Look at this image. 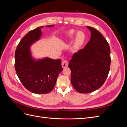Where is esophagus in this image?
Returning <instances> with one entry per match:
<instances>
[{
    "label": "esophagus",
    "mask_w": 127,
    "mask_h": 127,
    "mask_svg": "<svg viewBox=\"0 0 127 127\" xmlns=\"http://www.w3.org/2000/svg\"><path fill=\"white\" fill-rule=\"evenodd\" d=\"M62 64L63 68H64L68 67V61L67 60H63L62 61V64Z\"/></svg>",
    "instance_id": "esophagus-1"
}]
</instances>
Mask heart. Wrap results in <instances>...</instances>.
<instances>
[{"label":"heart","mask_w":127,"mask_h":127,"mask_svg":"<svg viewBox=\"0 0 127 127\" xmlns=\"http://www.w3.org/2000/svg\"><path fill=\"white\" fill-rule=\"evenodd\" d=\"M76 33V31H71L69 33L67 36L68 39L69 40L72 39V37L75 35ZM85 40V34L82 31L78 32L76 34L75 39L74 40V46H73V47H74V48L77 49L78 47H79L80 45H82L84 43Z\"/></svg>","instance_id":"heart-1"}]
</instances>
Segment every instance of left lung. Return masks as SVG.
Listing matches in <instances>:
<instances>
[{
    "mask_svg": "<svg viewBox=\"0 0 127 127\" xmlns=\"http://www.w3.org/2000/svg\"><path fill=\"white\" fill-rule=\"evenodd\" d=\"M87 28L91 32L90 41L73 55L68 64L71 83L80 93H91L100 88L110 69V48L107 41L98 30Z\"/></svg>",
    "mask_w": 127,
    "mask_h": 127,
    "instance_id": "left-lung-1",
    "label": "left lung"
}]
</instances>
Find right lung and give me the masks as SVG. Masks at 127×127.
Instances as JSON below:
<instances>
[{"label":"right lung","mask_w":127,"mask_h":127,"mask_svg":"<svg viewBox=\"0 0 127 127\" xmlns=\"http://www.w3.org/2000/svg\"><path fill=\"white\" fill-rule=\"evenodd\" d=\"M43 28L38 27L27 33L15 53V70L20 81L28 91L39 94L48 93L53 89L58 76L63 70L60 59L45 58L36 60L32 58L30 47L40 39Z\"/></svg>","instance_id":"obj_1"}]
</instances>
